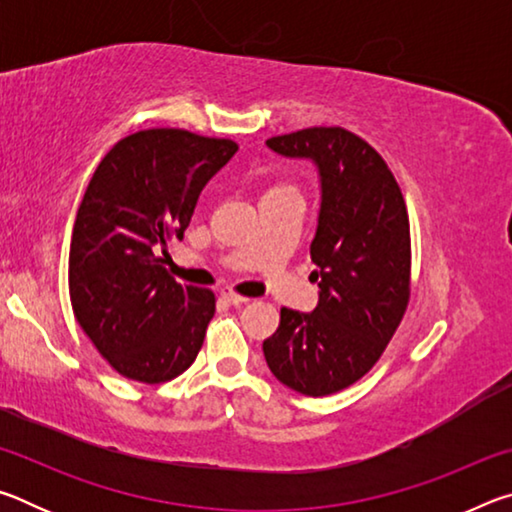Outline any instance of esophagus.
Returning <instances> with one entry per match:
<instances>
[{
  "label": "esophagus",
  "mask_w": 512,
  "mask_h": 512,
  "mask_svg": "<svg viewBox=\"0 0 512 512\" xmlns=\"http://www.w3.org/2000/svg\"><path fill=\"white\" fill-rule=\"evenodd\" d=\"M223 300H228L230 305H235V307H241V305H246V302H250V298L239 296V293H232V291H223Z\"/></svg>",
  "instance_id": "obj_1"
}]
</instances>
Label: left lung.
<instances>
[{
  "mask_svg": "<svg viewBox=\"0 0 512 512\" xmlns=\"http://www.w3.org/2000/svg\"><path fill=\"white\" fill-rule=\"evenodd\" d=\"M307 158L320 176L311 314L280 309L264 357L284 386L309 397L339 393L384 354L411 298V228L402 189L384 158L341 126H314L266 140Z\"/></svg>",
  "mask_w": 512,
  "mask_h": 512,
  "instance_id": "1",
  "label": "left lung"
}]
</instances>
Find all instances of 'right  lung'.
<instances>
[{"mask_svg": "<svg viewBox=\"0 0 512 512\" xmlns=\"http://www.w3.org/2000/svg\"><path fill=\"white\" fill-rule=\"evenodd\" d=\"M237 149L183 128L137 131L103 155L85 189L69 244V300L126 379L162 384L201 350L214 293L173 280L158 248L183 239L207 180Z\"/></svg>", "mask_w": 512, "mask_h": 512, "instance_id": "right-lung-1", "label": "right lung"}]
</instances>
